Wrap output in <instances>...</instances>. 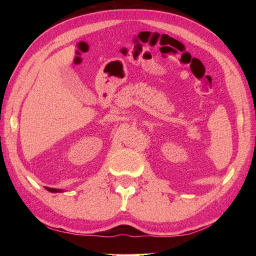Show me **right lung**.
Listing matches in <instances>:
<instances>
[{
  "instance_id": "1",
  "label": "right lung",
  "mask_w": 256,
  "mask_h": 256,
  "mask_svg": "<svg viewBox=\"0 0 256 256\" xmlns=\"http://www.w3.org/2000/svg\"><path fill=\"white\" fill-rule=\"evenodd\" d=\"M46 189L50 192H62V190H60V189H55V188H50V187H46Z\"/></svg>"
}]
</instances>
